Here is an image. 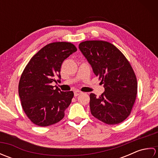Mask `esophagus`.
Instances as JSON below:
<instances>
[{"mask_svg":"<svg viewBox=\"0 0 158 158\" xmlns=\"http://www.w3.org/2000/svg\"><path fill=\"white\" fill-rule=\"evenodd\" d=\"M81 94H82L81 92L79 91V90H77V91H75V92H74V95H75V96H78L79 95Z\"/></svg>","mask_w":158,"mask_h":158,"instance_id":"34e87169","label":"esophagus"}]
</instances>
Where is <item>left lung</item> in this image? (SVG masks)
<instances>
[{
	"label": "left lung",
	"mask_w": 158,
	"mask_h": 158,
	"mask_svg": "<svg viewBox=\"0 0 158 158\" xmlns=\"http://www.w3.org/2000/svg\"><path fill=\"white\" fill-rule=\"evenodd\" d=\"M79 48L105 87L99 97L90 94L92 115L110 125L122 122L130 114L137 94V81L132 66L110 43L87 41L80 43Z\"/></svg>",
	"instance_id": "left-lung-1"
}]
</instances>
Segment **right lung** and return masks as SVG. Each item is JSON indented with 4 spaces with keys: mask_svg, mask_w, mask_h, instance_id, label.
<instances>
[{
    "mask_svg": "<svg viewBox=\"0 0 158 158\" xmlns=\"http://www.w3.org/2000/svg\"><path fill=\"white\" fill-rule=\"evenodd\" d=\"M76 51L72 43H52L39 50L26 65L19 80V96L23 110L33 123L45 127L64 117L74 93L54 89L51 83L60 81L62 62Z\"/></svg>",
    "mask_w": 158,
    "mask_h": 158,
    "instance_id": "1",
    "label": "right lung"
}]
</instances>
